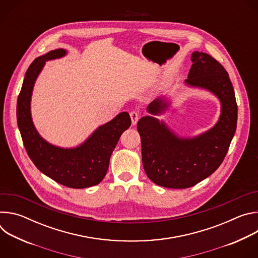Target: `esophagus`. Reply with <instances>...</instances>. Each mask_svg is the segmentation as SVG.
<instances>
[{
	"instance_id": "1",
	"label": "esophagus",
	"mask_w": 258,
	"mask_h": 258,
	"mask_svg": "<svg viewBox=\"0 0 258 258\" xmlns=\"http://www.w3.org/2000/svg\"><path fill=\"white\" fill-rule=\"evenodd\" d=\"M130 115H131V118H132V123L135 125L138 122V120L140 119V113L137 112V111H132L130 113Z\"/></svg>"
}]
</instances>
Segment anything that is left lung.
Masks as SVG:
<instances>
[{
	"label": "left lung",
	"instance_id": "left-lung-1",
	"mask_svg": "<svg viewBox=\"0 0 258 258\" xmlns=\"http://www.w3.org/2000/svg\"><path fill=\"white\" fill-rule=\"evenodd\" d=\"M188 79L191 87L213 93L222 104L216 124L195 138H178L163 121L144 116L137 124L142 142V161L146 174L158 186L186 189L212 174L224 161L237 127L238 107L235 92L224 66L203 52H194ZM162 99L147 110L160 114L167 107Z\"/></svg>",
	"mask_w": 258,
	"mask_h": 258
}]
</instances>
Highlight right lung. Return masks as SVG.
Instances as JSON below:
<instances>
[{
	"label": "right lung",
	"mask_w": 258,
	"mask_h": 258,
	"mask_svg": "<svg viewBox=\"0 0 258 258\" xmlns=\"http://www.w3.org/2000/svg\"><path fill=\"white\" fill-rule=\"evenodd\" d=\"M66 51L57 49L38 57L28 67L17 99V123L25 150L40 171L63 186L89 188L104 178L115 146L132 123L127 112L98 127L77 148L63 149L46 142L36 132L30 115V99L34 82L46 61L63 57Z\"/></svg>",
	"instance_id": "1"
}]
</instances>
